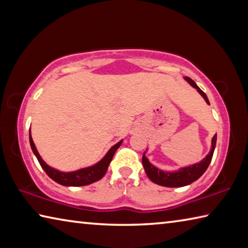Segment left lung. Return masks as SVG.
<instances>
[{
  "label": "left lung",
  "mask_w": 248,
  "mask_h": 248,
  "mask_svg": "<svg viewBox=\"0 0 248 248\" xmlns=\"http://www.w3.org/2000/svg\"><path fill=\"white\" fill-rule=\"evenodd\" d=\"M184 78L190 84V85L194 87V89L197 90V92L202 96L203 99L205 100V103L210 105L209 99L207 97L202 91H201L198 85L192 81L190 78L188 77H184ZM216 143H217V134L212 138L211 140V149H210V152L207 154L202 161H200L199 163H196V164H192L190 166H186V167H182L177 170H173V171H167V170H163L157 169L156 166H154L153 164H151L149 158L145 156V151L143 153V156H142V164H143L144 170L148 177L152 180L154 184H157L159 186H164V187H184L187 186V185H190L191 183L196 182L201 175H202L205 170H207L208 166L211 162L212 156H213V152H215L216 149Z\"/></svg>",
  "instance_id": "obj_1"
}]
</instances>
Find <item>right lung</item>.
I'll return each instance as SVG.
<instances>
[{
  "mask_svg": "<svg viewBox=\"0 0 248 248\" xmlns=\"http://www.w3.org/2000/svg\"><path fill=\"white\" fill-rule=\"evenodd\" d=\"M29 142H31V150L33 154L36 155L37 159H38L40 166L43 167V170L46 171V174H47L50 178L54 180L56 183L62 185V186L77 187V186H86V185L93 184L104 177V175L106 174L108 166L110 164L112 157H114L115 152L121 145V143H123V140L119 141L118 143H116L114 146H111L108 152L106 153V155H105L99 162L96 163V164L89 167H84V169L78 170H73V171H61L53 169L51 166H49L47 163L44 161L43 157L40 156L38 151H37L36 145L32 141L31 132H29Z\"/></svg>",
  "mask_w": 248,
  "mask_h": 248,
  "instance_id": "obj_1",
  "label": "right lung"
}]
</instances>
